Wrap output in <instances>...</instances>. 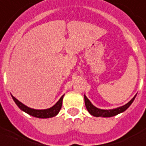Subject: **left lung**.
Here are the masks:
<instances>
[{
    "label": "left lung",
    "instance_id": "obj_1",
    "mask_svg": "<svg viewBox=\"0 0 146 146\" xmlns=\"http://www.w3.org/2000/svg\"><path fill=\"white\" fill-rule=\"evenodd\" d=\"M85 98V104H86V109L88 110V111L89 112L90 114H92L94 117H113V116H115L118 113H120L121 112H124V110L130 107V105L132 104V102L135 100V97H133V99L131 101H129L127 104H125L124 106H122L121 107H118L116 109L113 110H100L98 109L96 107H94L91 102L87 99L86 96H84Z\"/></svg>",
    "mask_w": 146,
    "mask_h": 146
}]
</instances>
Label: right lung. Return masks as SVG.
<instances>
[{
	"label": "right lung",
	"mask_w": 146,
	"mask_h": 146,
	"mask_svg": "<svg viewBox=\"0 0 146 146\" xmlns=\"http://www.w3.org/2000/svg\"><path fill=\"white\" fill-rule=\"evenodd\" d=\"M63 96H62L59 101L57 102V104H55L54 106H53L50 108L46 110H34L29 107H26L24 104H22L21 102H19L17 99L12 96L14 101L15 102V104H17V106L20 108V109L23 110L24 112L27 113L29 115L38 118H50L52 117L56 116L60 111L61 106H62V100H63Z\"/></svg>",
	"instance_id": "obj_1"
}]
</instances>
